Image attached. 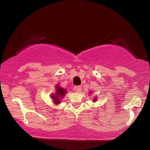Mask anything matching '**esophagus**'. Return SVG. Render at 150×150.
Listing matches in <instances>:
<instances>
[{
    "mask_svg": "<svg viewBox=\"0 0 150 150\" xmlns=\"http://www.w3.org/2000/svg\"><path fill=\"white\" fill-rule=\"evenodd\" d=\"M81 89H82V87H81V86H76V87H74V91H75V92L79 93L81 91Z\"/></svg>",
    "mask_w": 150,
    "mask_h": 150,
    "instance_id": "1",
    "label": "esophagus"
}]
</instances>
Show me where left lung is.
I'll list each match as a JSON object with an SVG mask.
<instances>
[{
    "label": "left lung",
    "instance_id": "8db88e82",
    "mask_svg": "<svg viewBox=\"0 0 150 150\" xmlns=\"http://www.w3.org/2000/svg\"><path fill=\"white\" fill-rule=\"evenodd\" d=\"M93 93V91H91L90 92H89V93ZM96 100H97V97H96V96H95V98H93V101L94 103H95V102H96Z\"/></svg>",
    "mask_w": 150,
    "mask_h": 150
}]
</instances>
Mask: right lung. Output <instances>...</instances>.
<instances>
[{
  "mask_svg": "<svg viewBox=\"0 0 150 150\" xmlns=\"http://www.w3.org/2000/svg\"><path fill=\"white\" fill-rule=\"evenodd\" d=\"M55 93L51 94V98L54 103V105H58L61 103L63 98L65 97V95L67 93V90L66 88H63L60 87L59 85H55Z\"/></svg>",
  "mask_w": 150,
  "mask_h": 150,
  "instance_id": "right-lung-1",
  "label": "right lung"
}]
</instances>
